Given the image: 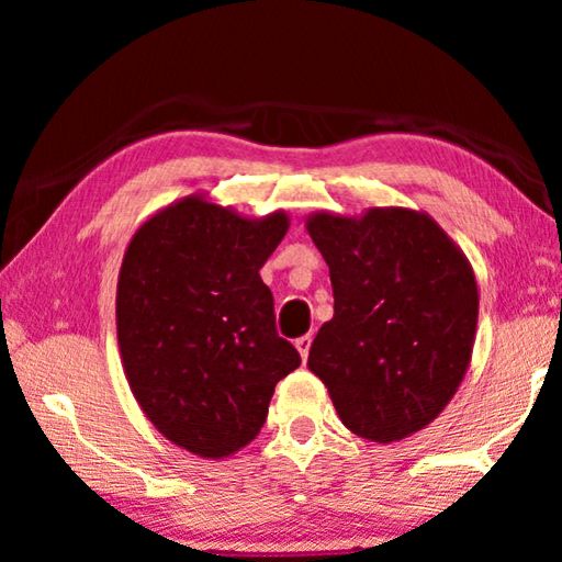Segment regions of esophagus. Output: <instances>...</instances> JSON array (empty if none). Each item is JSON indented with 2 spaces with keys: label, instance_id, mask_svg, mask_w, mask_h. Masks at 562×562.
Listing matches in <instances>:
<instances>
[{
  "label": "esophagus",
  "instance_id": "obj_1",
  "mask_svg": "<svg viewBox=\"0 0 562 562\" xmlns=\"http://www.w3.org/2000/svg\"><path fill=\"white\" fill-rule=\"evenodd\" d=\"M294 347H297V351H300V357H302V359H307V355H310V347H312V335H304V337H300L297 341H294Z\"/></svg>",
  "mask_w": 562,
  "mask_h": 562
}]
</instances>
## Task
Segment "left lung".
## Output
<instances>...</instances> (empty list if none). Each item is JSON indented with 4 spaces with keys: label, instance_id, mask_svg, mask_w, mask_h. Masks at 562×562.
I'll list each match as a JSON object with an SVG mask.
<instances>
[{
    "label": "left lung",
    "instance_id": "8db88e82",
    "mask_svg": "<svg viewBox=\"0 0 562 562\" xmlns=\"http://www.w3.org/2000/svg\"><path fill=\"white\" fill-rule=\"evenodd\" d=\"M304 227L335 292V317L312 341L310 372L361 439L392 443L422 431L471 364L479 284L469 258L412 207L317 211Z\"/></svg>",
    "mask_w": 562,
    "mask_h": 562
}]
</instances>
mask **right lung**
I'll use <instances>...</instances> for the list:
<instances>
[{
	"label": "right lung",
	"instance_id": "right-lung-1",
	"mask_svg": "<svg viewBox=\"0 0 562 562\" xmlns=\"http://www.w3.org/2000/svg\"><path fill=\"white\" fill-rule=\"evenodd\" d=\"M290 215L247 217L193 193L138 225L123 252L116 335L140 412L170 443L223 461L268 418L300 355L274 331L260 268Z\"/></svg>",
	"mask_w": 562,
	"mask_h": 562
}]
</instances>
